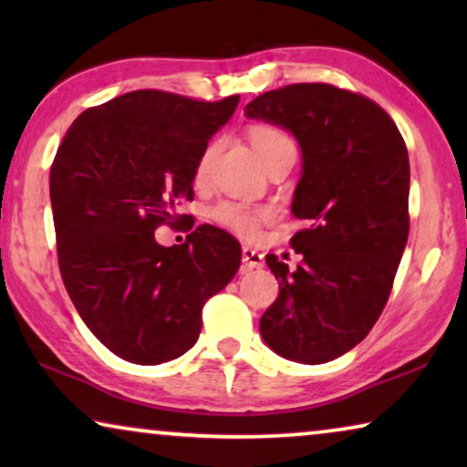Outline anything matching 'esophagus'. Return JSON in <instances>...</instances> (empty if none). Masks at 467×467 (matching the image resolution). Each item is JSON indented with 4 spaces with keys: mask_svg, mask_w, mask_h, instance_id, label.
<instances>
[{
    "mask_svg": "<svg viewBox=\"0 0 467 467\" xmlns=\"http://www.w3.org/2000/svg\"><path fill=\"white\" fill-rule=\"evenodd\" d=\"M242 264H244L248 270H254V267H264V254L254 248L244 246L242 248Z\"/></svg>",
    "mask_w": 467,
    "mask_h": 467,
    "instance_id": "obj_1",
    "label": "esophagus"
}]
</instances>
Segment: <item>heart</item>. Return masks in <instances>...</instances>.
<instances>
[{
  "instance_id": "heart-1",
  "label": "heart",
  "mask_w": 467,
  "mask_h": 467,
  "mask_svg": "<svg viewBox=\"0 0 467 467\" xmlns=\"http://www.w3.org/2000/svg\"><path fill=\"white\" fill-rule=\"evenodd\" d=\"M248 140H251L253 150L257 152V157L261 159V163L264 165L274 161V159L280 155H285V152H296V144H293L289 133L274 125H265V123L253 125L251 130H248ZM214 150H216L214 142L203 149L195 168L197 181H202V178L206 176L210 161H213L214 157ZM213 216L214 221H219L221 225L232 229V232L242 235V238L254 240L259 235V223L265 219L267 213L265 210L248 208L244 203H221V206L214 208Z\"/></svg>"
}]
</instances>
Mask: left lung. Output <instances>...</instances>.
<instances>
[{
  "label": "left lung",
  "instance_id": "8db88e82",
  "mask_svg": "<svg viewBox=\"0 0 467 467\" xmlns=\"http://www.w3.org/2000/svg\"><path fill=\"white\" fill-rule=\"evenodd\" d=\"M244 112L296 136L302 178L291 213L308 221L291 238L296 272L265 257L280 291L261 337L289 361L327 363L369 334L391 293L410 229L404 138L372 99L323 82L267 91Z\"/></svg>",
  "mask_w": 467,
  "mask_h": 467
}]
</instances>
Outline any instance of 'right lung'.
Returning a JSON list of instances; mask_svg holds the SVG:
<instances>
[{
    "label": "right lung",
    "mask_w": 467,
    "mask_h": 467,
    "mask_svg": "<svg viewBox=\"0 0 467 467\" xmlns=\"http://www.w3.org/2000/svg\"><path fill=\"white\" fill-rule=\"evenodd\" d=\"M240 95L197 101L131 91L74 120L50 168V203L63 285L93 336L120 359L157 366L200 337L202 308L240 267L238 240L200 225L181 246L155 229L178 225L193 200L208 140Z\"/></svg>",
    "instance_id": "right-lung-1"
}]
</instances>
